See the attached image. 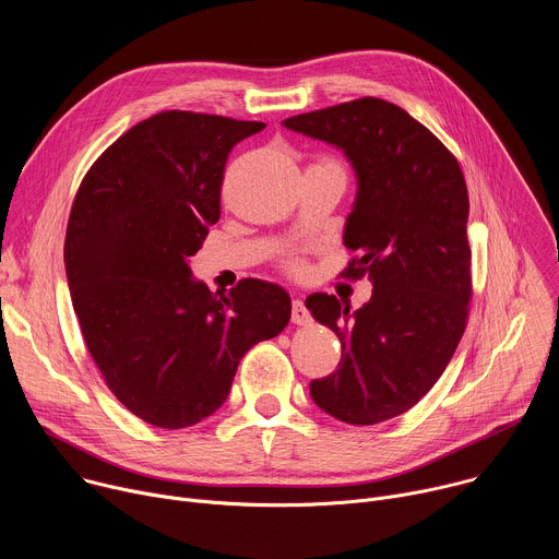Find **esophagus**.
I'll return each mask as SVG.
<instances>
[{"label": "esophagus", "mask_w": 559, "mask_h": 559, "mask_svg": "<svg viewBox=\"0 0 559 559\" xmlns=\"http://www.w3.org/2000/svg\"><path fill=\"white\" fill-rule=\"evenodd\" d=\"M292 323L294 325H307L309 323V311L300 298L292 300Z\"/></svg>", "instance_id": "1"}]
</instances>
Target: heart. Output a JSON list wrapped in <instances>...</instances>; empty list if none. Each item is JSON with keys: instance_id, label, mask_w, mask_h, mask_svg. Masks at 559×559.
Listing matches in <instances>:
<instances>
[{"instance_id": "b5f03b06", "label": "heart", "mask_w": 559, "mask_h": 559, "mask_svg": "<svg viewBox=\"0 0 559 559\" xmlns=\"http://www.w3.org/2000/svg\"><path fill=\"white\" fill-rule=\"evenodd\" d=\"M321 164H332V166H338V164H334V162H321ZM283 265H285V270L289 272V274H302V270H305V265H302V261L298 259V257H287L285 261H283Z\"/></svg>"}]
</instances>
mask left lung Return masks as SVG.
Here are the masks:
<instances>
[{
  "label": "left lung",
  "mask_w": 559,
  "mask_h": 559,
  "mask_svg": "<svg viewBox=\"0 0 559 559\" xmlns=\"http://www.w3.org/2000/svg\"><path fill=\"white\" fill-rule=\"evenodd\" d=\"M285 128L345 152L358 179L343 241L345 278L369 276V302L311 294L305 307L343 345L313 403L347 425L409 412L438 382L466 328L468 194L457 158L409 112L376 97L296 115Z\"/></svg>",
  "instance_id": "left-lung-1"
}]
</instances>
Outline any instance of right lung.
<instances>
[{"instance_id":"1","label":"right lung","mask_w":559,"mask_h":559,"mask_svg":"<svg viewBox=\"0 0 559 559\" xmlns=\"http://www.w3.org/2000/svg\"><path fill=\"white\" fill-rule=\"evenodd\" d=\"M263 128L158 112L121 134L76 190L63 243L72 307L108 389L147 425L212 416L246 352L289 323L281 285L243 278L212 294L190 270L221 216L227 154Z\"/></svg>"}]
</instances>
